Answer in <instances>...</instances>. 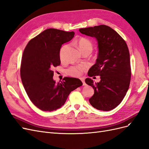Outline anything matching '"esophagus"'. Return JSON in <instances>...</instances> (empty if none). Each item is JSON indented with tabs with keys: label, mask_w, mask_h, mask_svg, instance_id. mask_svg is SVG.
<instances>
[{
	"label": "esophagus",
	"mask_w": 149,
	"mask_h": 149,
	"mask_svg": "<svg viewBox=\"0 0 149 149\" xmlns=\"http://www.w3.org/2000/svg\"><path fill=\"white\" fill-rule=\"evenodd\" d=\"M81 81H82V83H83V86H85V85H86V83H85V82H84V79H83V78H81Z\"/></svg>",
	"instance_id": "obj_1"
}]
</instances>
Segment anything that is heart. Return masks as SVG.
I'll use <instances>...</instances> for the list:
<instances>
[{
    "mask_svg": "<svg viewBox=\"0 0 149 149\" xmlns=\"http://www.w3.org/2000/svg\"><path fill=\"white\" fill-rule=\"evenodd\" d=\"M74 43L81 53L86 51L91 52L93 49L92 42L86 38H79L77 40H76ZM66 47V45L63 46L60 49V57L61 60L63 59V51ZM83 69V67L82 66H71L67 70V73L70 76H74V77H78V76L81 75Z\"/></svg>",
    "mask_w": 149,
    "mask_h": 149,
    "instance_id": "1",
    "label": "heart"
}]
</instances>
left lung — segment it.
I'll return each instance as SVG.
<instances>
[{
  "mask_svg": "<svg viewBox=\"0 0 149 149\" xmlns=\"http://www.w3.org/2000/svg\"><path fill=\"white\" fill-rule=\"evenodd\" d=\"M79 31L95 38L97 42V58L88 74L90 77L100 76L101 81L94 83L91 78L85 79L86 83L94 90L89 101L98 110L111 111L123 100L129 87L131 69L127 45L109 26L101 25L81 29Z\"/></svg>",
  "mask_w": 149,
  "mask_h": 149,
  "instance_id": "obj_1",
  "label": "left lung"
}]
</instances>
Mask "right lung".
I'll use <instances>...</instances> for the list:
<instances>
[{
  "mask_svg": "<svg viewBox=\"0 0 149 149\" xmlns=\"http://www.w3.org/2000/svg\"><path fill=\"white\" fill-rule=\"evenodd\" d=\"M74 32L48 29L30 40L23 53L20 67L22 84L30 101L38 109L53 111L64 105L70 93L83 85L79 79L65 77L56 83L54 67L61 63V45Z\"/></svg>",
  "mask_w": 149,
  "mask_h": 149,
  "instance_id": "right-lung-1",
  "label": "right lung"
}]
</instances>
